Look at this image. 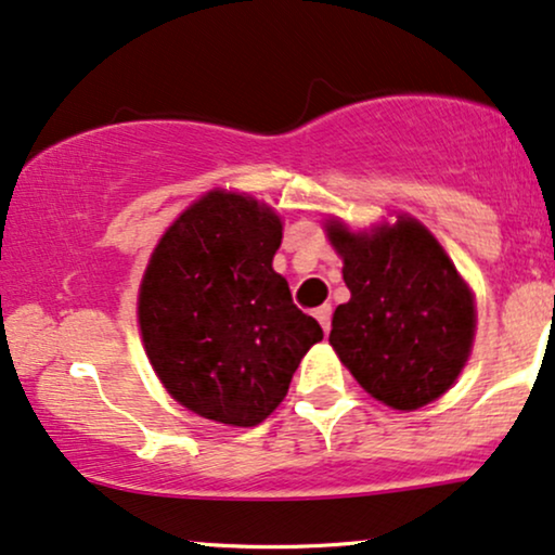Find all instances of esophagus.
Segmentation results:
<instances>
[{
    "instance_id": "esophagus-1",
    "label": "esophagus",
    "mask_w": 555,
    "mask_h": 555,
    "mask_svg": "<svg viewBox=\"0 0 555 555\" xmlns=\"http://www.w3.org/2000/svg\"><path fill=\"white\" fill-rule=\"evenodd\" d=\"M313 317L319 319L321 330H324V332L332 330V306H319V309L313 311Z\"/></svg>"
}]
</instances>
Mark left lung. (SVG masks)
Instances as JSON below:
<instances>
[{"label": "left lung", "mask_w": 555, "mask_h": 555, "mask_svg": "<svg viewBox=\"0 0 555 555\" xmlns=\"http://www.w3.org/2000/svg\"><path fill=\"white\" fill-rule=\"evenodd\" d=\"M345 259L350 300L332 317L330 341L373 399L412 412L453 386L476 330L474 296L437 238L414 218L352 234L326 225Z\"/></svg>", "instance_id": "8db88e82"}]
</instances>
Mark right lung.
I'll use <instances>...</instances> for the list:
<instances>
[{"mask_svg":"<svg viewBox=\"0 0 555 555\" xmlns=\"http://www.w3.org/2000/svg\"><path fill=\"white\" fill-rule=\"evenodd\" d=\"M283 223L234 193H208L169 225L139 293L146 354L172 399L205 420L255 427L324 337L272 270Z\"/></svg>","mask_w":555,"mask_h":555,"instance_id":"1","label":"right lung"}]
</instances>
